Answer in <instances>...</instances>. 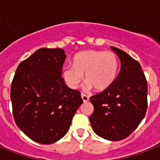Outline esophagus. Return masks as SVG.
<instances>
[{
  "instance_id": "1",
  "label": "esophagus",
  "mask_w": 160,
  "mask_h": 160,
  "mask_svg": "<svg viewBox=\"0 0 160 160\" xmlns=\"http://www.w3.org/2000/svg\"><path fill=\"white\" fill-rule=\"evenodd\" d=\"M81 98H82L83 101L84 102H87V101H89V96H87L86 94H84V93H81Z\"/></svg>"
}]
</instances>
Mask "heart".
I'll list each match as a JSON object with an SVG mask.
<instances>
[{"instance_id":"1","label":"heart","mask_w":160,"mask_h":160,"mask_svg":"<svg viewBox=\"0 0 160 160\" xmlns=\"http://www.w3.org/2000/svg\"><path fill=\"white\" fill-rule=\"evenodd\" d=\"M118 71V60L115 53L89 50L78 53L74 58L73 67L63 69V77L71 89H76L84 73V89L94 87L97 90H103L113 83Z\"/></svg>"}]
</instances>
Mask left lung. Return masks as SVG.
I'll return each instance as SVG.
<instances>
[{
    "label": "left lung",
    "mask_w": 160,
    "mask_h": 160,
    "mask_svg": "<svg viewBox=\"0 0 160 160\" xmlns=\"http://www.w3.org/2000/svg\"><path fill=\"white\" fill-rule=\"evenodd\" d=\"M121 61L118 76L108 88L90 97L94 110L89 117L93 132L109 141L127 138L147 110V81L137 61L112 47Z\"/></svg>",
    "instance_id": "left-lung-1"
}]
</instances>
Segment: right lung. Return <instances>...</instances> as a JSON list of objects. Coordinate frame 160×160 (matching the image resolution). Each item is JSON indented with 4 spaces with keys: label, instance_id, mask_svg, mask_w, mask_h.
<instances>
[{
    "label": "right lung",
    "instance_id": "right-lung-1",
    "mask_svg": "<svg viewBox=\"0 0 160 160\" xmlns=\"http://www.w3.org/2000/svg\"><path fill=\"white\" fill-rule=\"evenodd\" d=\"M67 56L61 48H40L18 66L10 87L13 116L19 129L40 144L59 141L82 104L80 92L62 77Z\"/></svg>",
    "mask_w": 160,
    "mask_h": 160
}]
</instances>
